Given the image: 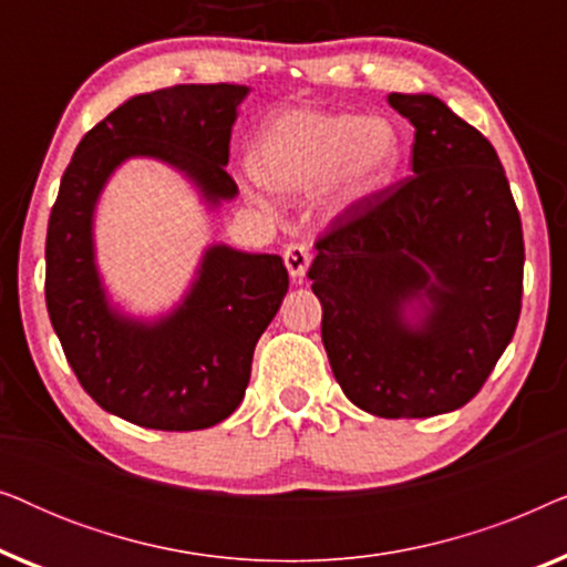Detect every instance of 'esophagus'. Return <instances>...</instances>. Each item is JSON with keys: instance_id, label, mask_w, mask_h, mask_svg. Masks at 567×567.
Here are the masks:
<instances>
[{"instance_id": "obj_1", "label": "esophagus", "mask_w": 567, "mask_h": 567, "mask_svg": "<svg viewBox=\"0 0 567 567\" xmlns=\"http://www.w3.org/2000/svg\"><path fill=\"white\" fill-rule=\"evenodd\" d=\"M309 260H312V252H309L307 245H299V243H291L289 247L284 250V262L286 268H289L291 278H305L307 268H309Z\"/></svg>"}]
</instances>
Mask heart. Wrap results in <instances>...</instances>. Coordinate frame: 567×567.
I'll return each mask as SVG.
<instances>
[{"instance_id": "1", "label": "heart", "mask_w": 567, "mask_h": 567, "mask_svg": "<svg viewBox=\"0 0 567 567\" xmlns=\"http://www.w3.org/2000/svg\"><path fill=\"white\" fill-rule=\"evenodd\" d=\"M402 134L386 118L359 113L291 111L255 142V173L278 190L305 193L330 181L340 206L369 198L392 181L402 162Z\"/></svg>"}]
</instances>
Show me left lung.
I'll return each mask as SVG.
<instances>
[{
    "mask_svg": "<svg viewBox=\"0 0 567 567\" xmlns=\"http://www.w3.org/2000/svg\"><path fill=\"white\" fill-rule=\"evenodd\" d=\"M386 100L415 126V175L346 206L307 276L346 398L379 417H431L467 405L514 338L522 216L475 126L433 95Z\"/></svg>",
    "mask_w": 567,
    "mask_h": 567,
    "instance_id": "left-lung-1",
    "label": "left lung"
}]
</instances>
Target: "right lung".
I'll return each mask as SVG.
<instances>
[{
	"label": "right lung",
	"mask_w": 567,
	"mask_h": 567,
	"mask_svg": "<svg viewBox=\"0 0 567 567\" xmlns=\"http://www.w3.org/2000/svg\"><path fill=\"white\" fill-rule=\"evenodd\" d=\"M243 84H175L146 92L76 146L45 235V307L69 367L107 413L157 431H200L239 408L255 343L289 291L278 255L208 247L183 305L157 322L107 305L92 245L100 190L121 162L154 157L196 183L212 206L237 196L224 169Z\"/></svg>",
	"instance_id": "right-lung-1"
}]
</instances>
